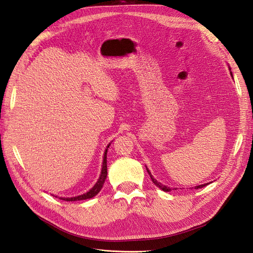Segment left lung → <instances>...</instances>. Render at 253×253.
<instances>
[{
    "mask_svg": "<svg viewBox=\"0 0 253 253\" xmlns=\"http://www.w3.org/2000/svg\"><path fill=\"white\" fill-rule=\"evenodd\" d=\"M230 71H231V69H230ZM231 76L233 77V75H232V72H231ZM147 171H148V173L150 174V176H151V178H152V180H153V182L157 185L158 188H160L162 191H164V192H169V191H171L170 190V188H168V187H166V185H163L161 182H158L155 178H154V176L151 174V172H150V170L147 168ZM208 183H204V184H201V185H198V187H196L195 189H201V188H203V187H205V185H207Z\"/></svg>",
    "mask_w": 253,
    "mask_h": 253,
    "instance_id": "1",
    "label": "left lung"
}]
</instances>
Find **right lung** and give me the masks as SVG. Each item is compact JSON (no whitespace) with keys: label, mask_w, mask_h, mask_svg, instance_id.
Here are the masks:
<instances>
[{"label":"right lung","mask_w":253,"mask_h":253,"mask_svg":"<svg viewBox=\"0 0 253 253\" xmlns=\"http://www.w3.org/2000/svg\"><path fill=\"white\" fill-rule=\"evenodd\" d=\"M110 147V144L108 145V148ZM108 148H106L105 152H104V156H103V163H102V170H101V174L97 180V182L95 183L94 187H93L89 192H87L86 194H83L81 196L78 197H73V198H60L62 199L63 201H80V200H86V199H90L92 197L96 196L99 191L101 190L102 185L104 183V180L106 178V175H108V167H106V153H108Z\"/></svg>","instance_id":"obj_1"}]
</instances>
